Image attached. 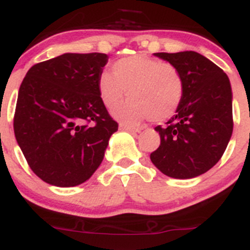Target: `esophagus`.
Segmentation results:
<instances>
[{"instance_id": "esophagus-1", "label": "esophagus", "mask_w": 250, "mask_h": 250, "mask_svg": "<svg viewBox=\"0 0 250 250\" xmlns=\"http://www.w3.org/2000/svg\"><path fill=\"white\" fill-rule=\"evenodd\" d=\"M120 129L122 130H127V132H130V133H139L140 129H138V128H134V127H130V125H123V123H121L120 125Z\"/></svg>"}]
</instances>
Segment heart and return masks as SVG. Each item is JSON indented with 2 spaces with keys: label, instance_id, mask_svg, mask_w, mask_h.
<instances>
[{
  "label": "heart",
  "instance_id": "b5f03b06",
  "mask_svg": "<svg viewBox=\"0 0 250 250\" xmlns=\"http://www.w3.org/2000/svg\"><path fill=\"white\" fill-rule=\"evenodd\" d=\"M113 74L104 72L98 88L104 105L113 108L129 95L130 100L113 111L121 122L137 125L143 121L164 122L181 106L184 81L178 69L161 60L134 55L115 62Z\"/></svg>",
  "mask_w": 250,
  "mask_h": 250
}]
</instances>
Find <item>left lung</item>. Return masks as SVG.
Wrapping results in <instances>:
<instances>
[{
  "instance_id": "left-lung-1",
  "label": "left lung",
  "mask_w": 250,
  "mask_h": 250,
  "mask_svg": "<svg viewBox=\"0 0 250 250\" xmlns=\"http://www.w3.org/2000/svg\"><path fill=\"white\" fill-rule=\"evenodd\" d=\"M154 55L178 69L184 81V95L166 125L155 127L161 143L150 159L166 176L194 178L219 162L231 139L229 79L214 62L194 51Z\"/></svg>"
}]
</instances>
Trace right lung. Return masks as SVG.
<instances>
[{"instance_id":"obj_1","label":"right lung","mask_w":250,"mask_h":250,"mask_svg":"<svg viewBox=\"0 0 250 250\" xmlns=\"http://www.w3.org/2000/svg\"><path fill=\"white\" fill-rule=\"evenodd\" d=\"M105 53H63L31 67L19 88L13 128L34 173L56 187L93 176L118 129L99 94Z\"/></svg>"}]
</instances>
